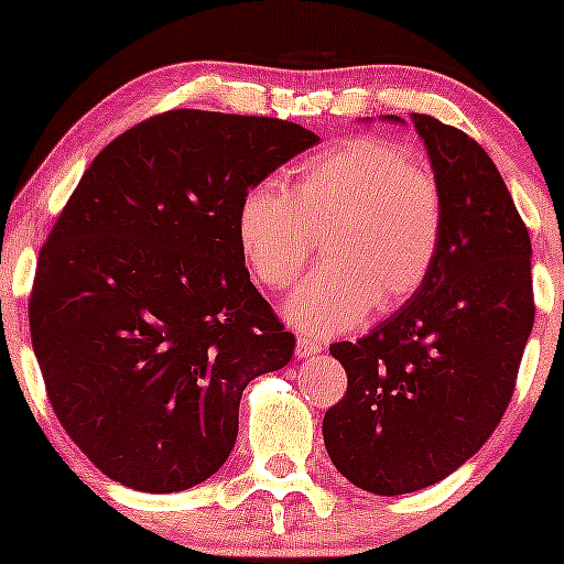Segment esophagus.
Masks as SVG:
<instances>
[{
  "instance_id": "esophagus-1",
  "label": "esophagus",
  "mask_w": 564,
  "mask_h": 564,
  "mask_svg": "<svg viewBox=\"0 0 564 564\" xmlns=\"http://www.w3.org/2000/svg\"><path fill=\"white\" fill-rule=\"evenodd\" d=\"M297 357H314V355H318V351H322V344H316V340H311V338H303V335H300L297 338Z\"/></svg>"
}]
</instances>
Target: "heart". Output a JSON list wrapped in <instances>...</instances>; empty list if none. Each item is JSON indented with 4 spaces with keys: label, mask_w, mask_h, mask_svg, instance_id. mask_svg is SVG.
Returning <instances> with one entry per match:
<instances>
[{
    "label": "heart",
    "mask_w": 564,
    "mask_h": 564,
    "mask_svg": "<svg viewBox=\"0 0 564 564\" xmlns=\"http://www.w3.org/2000/svg\"><path fill=\"white\" fill-rule=\"evenodd\" d=\"M324 235V264L283 305L305 335H338L425 286L445 237L434 174L384 139H355L311 158L292 193L259 182L242 196L237 240L256 281L286 289Z\"/></svg>",
    "instance_id": "obj_1"
}]
</instances>
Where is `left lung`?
Segmentation results:
<instances>
[{
	"label": "left lung",
	"mask_w": 564,
	"mask_h": 564,
	"mask_svg": "<svg viewBox=\"0 0 564 564\" xmlns=\"http://www.w3.org/2000/svg\"><path fill=\"white\" fill-rule=\"evenodd\" d=\"M412 122L445 198L440 259L366 338L329 346L349 388L322 423L335 469L379 497L434 486L486 445L534 322L532 242L502 174L464 130Z\"/></svg>",
	"instance_id": "1"
}]
</instances>
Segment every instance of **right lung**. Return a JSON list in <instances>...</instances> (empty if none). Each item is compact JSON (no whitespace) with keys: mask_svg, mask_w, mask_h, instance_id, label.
<instances>
[{"mask_svg":"<svg viewBox=\"0 0 564 564\" xmlns=\"http://www.w3.org/2000/svg\"><path fill=\"white\" fill-rule=\"evenodd\" d=\"M318 141L176 108L117 135L40 248L30 329L62 429L104 475L172 494L224 466L248 382L294 355L246 270L242 196Z\"/></svg>","mask_w":564,"mask_h":564,"instance_id":"add662e5","label":"right lung"}]
</instances>
